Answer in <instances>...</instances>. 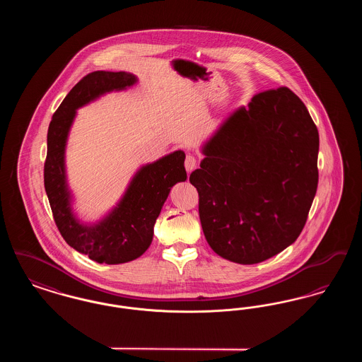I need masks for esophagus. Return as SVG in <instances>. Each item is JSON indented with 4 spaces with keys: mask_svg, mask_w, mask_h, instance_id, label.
Returning a JSON list of instances; mask_svg holds the SVG:
<instances>
[{
    "mask_svg": "<svg viewBox=\"0 0 362 362\" xmlns=\"http://www.w3.org/2000/svg\"><path fill=\"white\" fill-rule=\"evenodd\" d=\"M185 167H186V170L191 173L195 167H197V158L194 157L192 155L186 156V161H185Z\"/></svg>",
    "mask_w": 362,
    "mask_h": 362,
    "instance_id": "obj_1",
    "label": "esophagus"
}]
</instances>
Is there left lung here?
Returning <instances> with one entry per match:
<instances>
[{
  "label": "left lung",
  "mask_w": 362,
  "mask_h": 362,
  "mask_svg": "<svg viewBox=\"0 0 362 362\" xmlns=\"http://www.w3.org/2000/svg\"><path fill=\"white\" fill-rule=\"evenodd\" d=\"M201 153L189 183L217 255L254 264L296 241L319 176V133L297 95L288 88L255 95L225 117Z\"/></svg>",
  "instance_id": "left-lung-1"
}]
</instances>
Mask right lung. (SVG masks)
<instances>
[{
    "mask_svg": "<svg viewBox=\"0 0 362 362\" xmlns=\"http://www.w3.org/2000/svg\"><path fill=\"white\" fill-rule=\"evenodd\" d=\"M137 83V76L129 71H92L71 88L49 126L45 189L55 224L70 247L98 263L119 264L139 258L152 243L156 220L170 191L187 179L186 155L175 151L142 164L119 201L99 220L78 218L66 171V145L77 110Z\"/></svg>",
    "mask_w": 362,
    "mask_h": 362,
    "instance_id": "obj_1",
    "label": "right lung"
}]
</instances>
